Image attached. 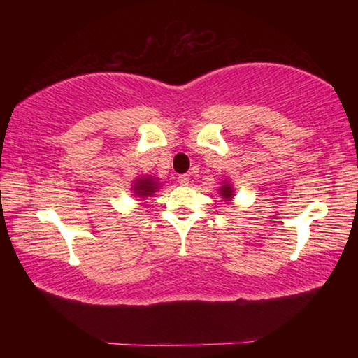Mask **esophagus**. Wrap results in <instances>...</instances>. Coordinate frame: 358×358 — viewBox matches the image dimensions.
<instances>
[{
	"instance_id": "obj_1",
	"label": "esophagus",
	"mask_w": 358,
	"mask_h": 358,
	"mask_svg": "<svg viewBox=\"0 0 358 358\" xmlns=\"http://www.w3.org/2000/svg\"><path fill=\"white\" fill-rule=\"evenodd\" d=\"M178 183L181 186H187L189 185V175H180L178 177Z\"/></svg>"
}]
</instances>
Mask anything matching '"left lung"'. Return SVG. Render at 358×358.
<instances>
[{"instance_id":"obj_1","label":"left lung","mask_w":358,"mask_h":358,"mask_svg":"<svg viewBox=\"0 0 358 358\" xmlns=\"http://www.w3.org/2000/svg\"><path fill=\"white\" fill-rule=\"evenodd\" d=\"M220 194H221V197L224 199V201H232L234 196H235L234 187L230 183H222V186L220 187Z\"/></svg>"}]
</instances>
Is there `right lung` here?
<instances>
[{
	"mask_svg": "<svg viewBox=\"0 0 358 358\" xmlns=\"http://www.w3.org/2000/svg\"><path fill=\"white\" fill-rule=\"evenodd\" d=\"M159 186H161L159 180L147 175V177H141V178H137L134 181V186H132V192H134L136 197L145 199V197L153 196V194L157 189H159Z\"/></svg>",
	"mask_w": 358,
	"mask_h": 358,
	"instance_id": "obj_1",
	"label": "right lung"
}]
</instances>
